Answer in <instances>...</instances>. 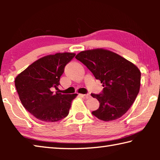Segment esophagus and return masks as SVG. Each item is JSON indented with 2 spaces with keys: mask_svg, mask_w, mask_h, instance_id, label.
<instances>
[{
  "mask_svg": "<svg viewBox=\"0 0 160 160\" xmlns=\"http://www.w3.org/2000/svg\"><path fill=\"white\" fill-rule=\"evenodd\" d=\"M81 95L82 96H83L84 97H85V98H86V99H88V98H90V95L89 94H81Z\"/></svg>",
  "mask_w": 160,
  "mask_h": 160,
  "instance_id": "obj_1",
  "label": "esophagus"
}]
</instances>
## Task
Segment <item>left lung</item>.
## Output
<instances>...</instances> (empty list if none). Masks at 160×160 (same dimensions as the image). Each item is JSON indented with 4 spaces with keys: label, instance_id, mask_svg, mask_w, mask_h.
Wrapping results in <instances>:
<instances>
[{
    "label": "left lung",
    "instance_id": "1",
    "mask_svg": "<svg viewBox=\"0 0 160 160\" xmlns=\"http://www.w3.org/2000/svg\"><path fill=\"white\" fill-rule=\"evenodd\" d=\"M75 58L104 87L101 93L91 94L99 102V109L92 114L104 121L116 120L125 114L139 92V69L117 53L102 48L82 51Z\"/></svg>",
    "mask_w": 160,
    "mask_h": 160
}]
</instances>
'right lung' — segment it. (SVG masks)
<instances>
[{
    "instance_id": "obj_1",
    "label": "right lung",
    "mask_w": 160,
    "mask_h": 160,
    "mask_svg": "<svg viewBox=\"0 0 160 160\" xmlns=\"http://www.w3.org/2000/svg\"><path fill=\"white\" fill-rule=\"evenodd\" d=\"M73 53H58L34 62L15 78V85L23 107L44 122H56L68 115L77 94H62L52 90L60 85L65 66Z\"/></svg>"
}]
</instances>
